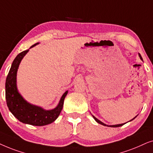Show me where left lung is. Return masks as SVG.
Here are the masks:
<instances>
[{"instance_id": "8db88e82", "label": "left lung", "mask_w": 153, "mask_h": 153, "mask_svg": "<svg viewBox=\"0 0 153 153\" xmlns=\"http://www.w3.org/2000/svg\"><path fill=\"white\" fill-rule=\"evenodd\" d=\"M139 54V56H140V59H141L142 61H143V59H142L141 56H140V54ZM93 117L94 118V120H95L98 123L101 124V125H103V126H108V127H121V126H123V125H125V124H120V125H110V126H108V125H105V124H104V123H103L102 122H101L100 120H98L97 118H96V117H94V116H93ZM135 117H136V116ZM135 117H134V118H135ZM134 118H133V119H132L131 120H133L134 119ZM131 120H130V121H131Z\"/></svg>"}]
</instances>
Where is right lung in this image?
Instances as JSON below:
<instances>
[{
	"label": "right lung",
	"instance_id": "1",
	"mask_svg": "<svg viewBox=\"0 0 153 153\" xmlns=\"http://www.w3.org/2000/svg\"><path fill=\"white\" fill-rule=\"evenodd\" d=\"M37 44L38 43L33 45L30 48ZM28 51V50L19 53L12 64L5 82L6 102L10 111L22 123L34 126L47 125L55 121L59 117L68 91L63 94L57 106L50 111H45L41 108L26 102L18 92L16 85V76L20 62Z\"/></svg>",
	"mask_w": 153,
	"mask_h": 153
}]
</instances>
